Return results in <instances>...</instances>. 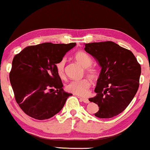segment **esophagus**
I'll return each instance as SVG.
<instances>
[{"instance_id": "esophagus-1", "label": "esophagus", "mask_w": 150, "mask_h": 150, "mask_svg": "<svg viewBox=\"0 0 150 150\" xmlns=\"http://www.w3.org/2000/svg\"><path fill=\"white\" fill-rule=\"evenodd\" d=\"M79 98L81 99L82 101H83L84 103H89V100H88L87 98H82V97H79Z\"/></svg>"}]
</instances>
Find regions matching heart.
<instances>
[{
    "instance_id": "b5f03b06",
    "label": "heart",
    "mask_w": 150,
    "mask_h": 150,
    "mask_svg": "<svg viewBox=\"0 0 150 150\" xmlns=\"http://www.w3.org/2000/svg\"><path fill=\"white\" fill-rule=\"evenodd\" d=\"M74 59L78 64L84 68L86 75L91 79H95L97 76V70L95 67L91 66L92 59L87 53L84 51H78L74 55ZM65 64L66 59H62L56 64V71L61 79L65 77ZM91 86V82L88 79H83L79 80H71L66 84V90L74 94L85 96L88 93Z\"/></svg>"
}]
</instances>
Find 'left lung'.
Wrapping results in <instances>:
<instances>
[{"label": "left lung", "mask_w": 150, "mask_h": 150, "mask_svg": "<svg viewBox=\"0 0 150 150\" xmlns=\"http://www.w3.org/2000/svg\"><path fill=\"white\" fill-rule=\"evenodd\" d=\"M86 52L101 68L96 96L88 100L99 106L95 116L110 118L125 110L137 92L141 66L131 51L112 41L85 44Z\"/></svg>", "instance_id": "left-lung-1"}]
</instances>
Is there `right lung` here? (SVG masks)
<instances>
[{"mask_svg": "<svg viewBox=\"0 0 150 150\" xmlns=\"http://www.w3.org/2000/svg\"><path fill=\"white\" fill-rule=\"evenodd\" d=\"M76 45L45 42L25 47L14 57L10 82L17 103L29 116L41 120L51 118L72 95L63 89L55 66Z\"/></svg>", "mask_w": 150, "mask_h": 150, "instance_id": "obj_1", "label": "right lung"}]
</instances>
